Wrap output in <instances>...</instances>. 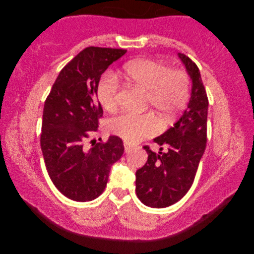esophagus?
<instances>
[{
	"label": "esophagus",
	"mask_w": 254,
	"mask_h": 254,
	"mask_svg": "<svg viewBox=\"0 0 254 254\" xmlns=\"http://www.w3.org/2000/svg\"><path fill=\"white\" fill-rule=\"evenodd\" d=\"M134 148H136V145H132V144L127 143V142L124 143V150H126V153L131 152V150L134 149Z\"/></svg>",
	"instance_id": "34e87169"
}]
</instances>
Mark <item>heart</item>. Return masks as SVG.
Wrapping results in <instances>:
<instances>
[{"instance_id": "b5f03b06", "label": "heart", "mask_w": 254, "mask_h": 254, "mask_svg": "<svg viewBox=\"0 0 254 254\" xmlns=\"http://www.w3.org/2000/svg\"><path fill=\"white\" fill-rule=\"evenodd\" d=\"M124 75L131 84L147 90V105L154 106L168 120L185 109L190 98L188 74L164 62L149 59L133 61L124 66ZM97 97L105 110L117 109L119 86L113 75L107 74L100 79ZM108 128L126 142L136 143L157 133L160 123L154 112L122 113L111 119Z\"/></svg>"}]
</instances>
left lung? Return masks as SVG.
I'll return each instance as SVG.
<instances>
[{"mask_svg": "<svg viewBox=\"0 0 254 254\" xmlns=\"http://www.w3.org/2000/svg\"><path fill=\"white\" fill-rule=\"evenodd\" d=\"M178 56L192 80L190 101L174 127L154 139L160 146L167 145L168 150L156 154L144 146L148 158L136 171V195L155 208L170 206L190 190L207 141L208 99L199 69L186 55Z\"/></svg>", "mask_w": 254, "mask_h": 254, "instance_id": "8db88e82", "label": "left lung"}]
</instances>
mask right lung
<instances>
[{"instance_id": "1", "label": "right lung", "mask_w": 254, "mask_h": 254, "mask_svg": "<svg viewBox=\"0 0 254 254\" xmlns=\"http://www.w3.org/2000/svg\"><path fill=\"white\" fill-rule=\"evenodd\" d=\"M127 50L88 47L64 66L47 97L40 145L47 171L63 195L76 202L98 197L111 166L124 152L120 137L86 141L98 128L102 108L97 99L101 74ZM101 139V138H99Z\"/></svg>"}]
</instances>
